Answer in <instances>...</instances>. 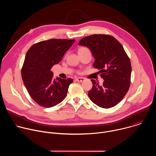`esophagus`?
<instances>
[{
	"mask_svg": "<svg viewBox=\"0 0 156 156\" xmlns=\"http://www.w3.org/2000/svg\"><path fill=\"white\" fill-rule=\"evenodd\" d=\"M76 80L78 82H82L84 80V78H81V77H78V78H76Z\"/></svg>",
	"mask_w": 156,
	"mask_h": 156,
	"instance_id": "obj_1",
	"label": "esophagus"
}]
</instances>
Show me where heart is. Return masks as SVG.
I'll return each mask as SVG.
<instances>
[{
  "instance_id": "1",
  "label": "heart",
  "mask_w": 156,
  "mask_h": 156,
  "mask_svg": "<svg viewBox=\"0 0 156 156\" xmlns=\"http://www.w3.org/2000/svg\"><path fill=\"white\" fill-rule=\"evenodd\" d=\"M87 49V48H80L79 50H81V49Z\"/></svg>"
}]
</instances>
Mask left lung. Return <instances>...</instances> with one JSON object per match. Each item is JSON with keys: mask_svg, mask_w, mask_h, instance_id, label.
<instances>
[{"mask_svg": "<svg viewBox=\"0 0 156 156\" xmlns=\"http://www.w3.org/2000/svg\"><path fill=\"white\" fill-rule=\"evenodd\" d=\"M78 44L90 49L95 58L93 66L100 70L104 79L100 86L91 80L88 93L91 101L100 107L108 108L119 104L128 92L131 73L129 57L122 44L113 36L93 34L82 38Z\"/></svg>", "mask_w": 156, "mask_h": 156, "instance_id": "obj_1", "label": "left lung"}]
</instances>
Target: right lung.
<instances>
[{
    "label": "right lung",
    "instance_id": "1",
    "mask_svg": "<svg viewBox=\"0 0 156 156\" xmlns=\"http://www.w3.org/2000/svg\"><path fill=\"white\" fill-rule=\"evenodd\" d=\"M75 39H51L33 45L28 51L21 77L31 98L44 107H54L66 96L72 78H53L51 69L58 63Z\"/></svg>",
    "mask_w": 156,
    "mask_h": 156
}]
</instances>
